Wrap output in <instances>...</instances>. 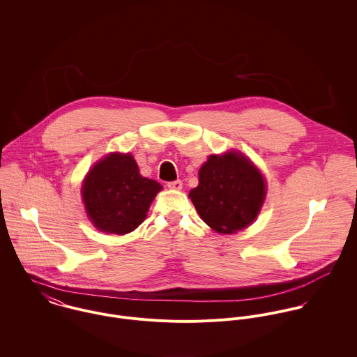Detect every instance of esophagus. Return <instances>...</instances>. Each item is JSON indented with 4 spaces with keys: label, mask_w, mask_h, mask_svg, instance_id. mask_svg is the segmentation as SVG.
<instances>
[{
    "label": "esophagus",
    "mask_w": 357,
    "mask_h": 357,
    "mask_svg": "<svg viewBox=\"0 0 357 357\" xmlns=\"http://www.w3.org/2000/svg\"><path fill=\"white\" fill-rule=\"evenodd\" d=\"M167 187L170 188V190H181L183 188V181L181 180H174V181H169L167 183Z\"/></svg>",
    "instance_id": "34e87169"
}]
</instances>
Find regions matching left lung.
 Masks as SVG:
<instances>
[{
	"label": "left lung",
	"instance_id": "left-lung-1",
	"mask_svg": "<svg viewBox=\"0 0 357 357\" xmlns=\"http://www.w3.org/2000/svg\"><path fill=\"white\" fill-rule=\"evenodd\" d=\"M190 197L208 227L234 234L257 217L265 198V181L241 153L211 155L199 170V185Z\"/></svg>",
	"mask_w": 357,
	"mask_h": 357
}]
</instances>
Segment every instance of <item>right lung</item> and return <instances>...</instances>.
<instances>
[{"instance_id":"1","label":"right lung","mask_w":357,"mask_h":357,"mask_svg":"<svg viewBox=\"0 0 357 357\" xmlns=\"http://www.w3.org/2000/svg\"><path fill=\"white\" fill-rule=\"evenodd\" d=\"M160 190L158 181L139 173L132 155L111 153L89 172L82 187V198L98 229L125 235L143 222Z\"/></svg>"}]
</instances>
